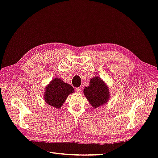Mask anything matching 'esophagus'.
I'll return each instance as SVG.
<instances>
[{
  "instance_id": "obj_1",
  "label": "esophagus",
  "mask_w": 158,
  "mask_h": 158,
  "mask_svg": "<svg viewBox=\"0 0 158 158\" xmlns=\"http://www.w3.org/2000/svg\"><path fill=\"white\" fill-rule=\"evenodd\" d=\"M75 91H76V92H78V93H80V92H82V87L76 88L75 89Z\"/></svg>"
}]
</instances>
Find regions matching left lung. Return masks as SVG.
<instances>
[{"label": "left lung", "instance_id": "obj_1", "mask_svg": "<svg viewBox=\"0 0 158 158\" xmlns=\"http://www.w3.org/2000/svg\"><path fill=\"white\" fill-rule=\"evenodd\" d=\"M84 94L93 107L97 108L106 104L110 97L109 88L98 76L90 80L89 85L85 87Z\"/></svg>", "mask_w": 158, "mask_h": 158}]
</instances>
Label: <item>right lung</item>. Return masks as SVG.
I'll return each mask as SVG.
<instances>
[{
	"instance_id": "obj_1",
	"label": "right lung",
	"mask_w": 158,
	"mask_h": 158,
	"mask_svg": "<svg viewBox=\"0 0 158 158\" xmlns=\"http://www.w3.org/2000/svg\"><path fill=\"white\" fill-rule=\"evenodd\" d=\"M45 92V102L49 106L59 109L63 106L68 95L74 92V89L69 84L57 78L51 81Z\"/></svg>"
}]
</instances>
